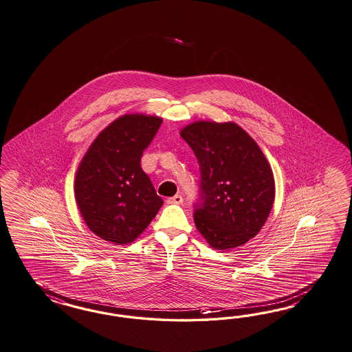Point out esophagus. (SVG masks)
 I'll return each mask as SVG.
<instances>
[{
    "mask_svg": "<svg viewBox=\"0 0 352 352\" xmlns=\"http://www.w3.org/2000/svg\"><path fill=\"white\" fill-rule=\"evenodd\" d=\"M182 202H183V197H182L181 195H175V196H173V197L166 199V204H169V205H173V204L179 205Z\"/></svg>",
    "mask_w": 352,
    "mask_h": 352,
    "instance_id": "obj_1",
    "label": "esophagus"
}]
</instances>
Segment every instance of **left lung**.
I'll return each instance as SVG.
<instances>
[{
	"label": "left lung",
	"mask_w": 352,
	"mask_h": 352,
	"mask_svg": "<svg viewBox=\"0 0 352 352\" xmlns=\"http://www.w3.org/2000/svg\"><path fill=\"white\" fill-rule=\"evenodd\" d=\"M200 166L195 224L215 250L245 245L274 202V177L257 143L234 123L197 122L181 132Z\"/></svg>",
	"instance_id": "left-lung-1"
}]
</instances>
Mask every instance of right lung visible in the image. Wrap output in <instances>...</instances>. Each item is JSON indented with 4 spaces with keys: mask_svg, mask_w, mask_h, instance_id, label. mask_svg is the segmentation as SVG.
Listing matches in <instances>:
<instances>
[{
    "mask_svg": "<svg viewBox=\"0 0 352 352\" xmlns=\"http://www.w3.org/2000/svg\"><path fill=\"white\" fill-rule=\"evenodd\" d=\"M162 120L124 115L91 144L76 171V205L88 228L116 245L133 242L156 217L164 201L141 168Z\"/></svg>",
    "mask_w": 352,
    "mask_h": 352,
    "instance_id": "1",
    "label": "right lung"
}]
</instances>
